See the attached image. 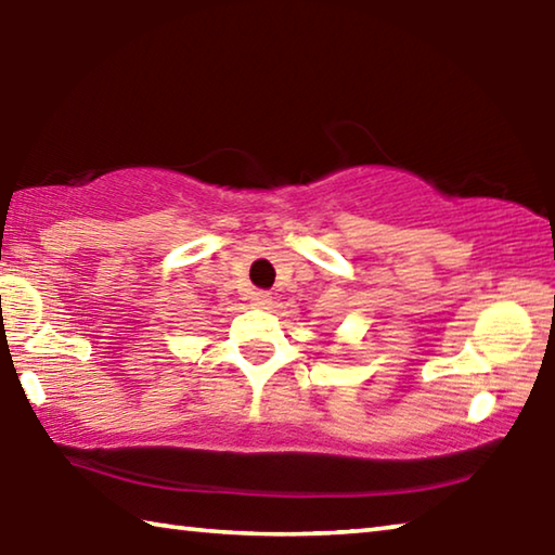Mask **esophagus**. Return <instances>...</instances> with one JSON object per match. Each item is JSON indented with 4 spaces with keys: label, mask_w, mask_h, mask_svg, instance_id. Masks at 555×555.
Segmentation results:
<instances>
[{
    "label": "esophagus",
    "mask_w": 555,
    "mask_h": 555,
    "mask_svg": "<svg viewBox=\"0 0 555 555\" xmlns=\"http://www.w3.org/2000/svg\"><path fill=\"white\" fill-rule=\"evenodd\" d=\"M249 300H251V306H257V308H267V306L271 304V294H269V291H251Z\"/></svg>",
    "instance_id": "esophagus-1"
}]
</instances>
